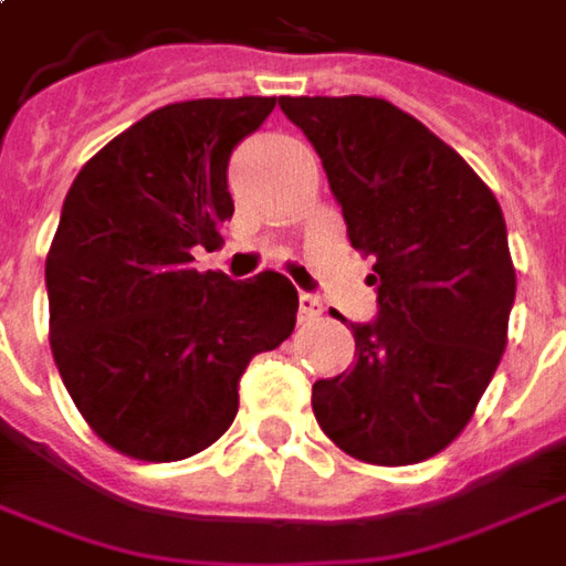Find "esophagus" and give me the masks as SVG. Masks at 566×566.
I'll return each mask as SVG.
<instances>
[{
	"mask_svg": "<svg viewBox=\"0 0 566 566\" xmlns=\"http://www.w3.org/2000/svg\"><path fill=\"white\" fill-rule=\"evenodd\" d=\"M322 303L313 294H301V319H319Z\"/></svg>",
	"mask_w": 566,
	"mask_h": 566,
	"instance_id": "obj_1",
	"label": "esophagus"
}]
</instances>
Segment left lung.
I'll use <instances>...</instances> for the list:
<instances>
[{
    "mask_svg": "<svg viewBox=\"0 0 566 566\" xmlns=\"http://www.w3.org/2000/svg\"><path fill=\"white\" fill-rule=\"evenodd\" d=\"M319 153L350 244L373 256V322L354 366L313 385L322 432L350 458L403 467L463 432L495 376L516 275L495 193L413 115L376 96H282Z\"/></svg>",
    "mask_w": 566,
    "mask_h": 566,
    "instance_id": "obj_1",
    "label": "left lung"
}]
</instances>
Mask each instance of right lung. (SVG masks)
I'll return each mask as SVG.
<instances>
[{"instance_id": "1", "label": "right lung", "mask_w": 566, "mask_h": 566, "mask_svg": "<svg viewBox=\"0 0 566 566\" xmlns=\"http://www.w3.org/2000/svg\"><path fill=\"white\" fill-rule=\"evenodd\" d=\"M275 96L187 99L108 140L71 185L46 256L50 344L90 429L127 458L185 460L234 422L247 363L294 332L279 272H197L234 212L228 159Z\"/></svg>"}]
</instances>
